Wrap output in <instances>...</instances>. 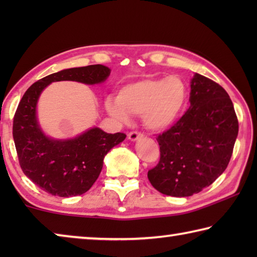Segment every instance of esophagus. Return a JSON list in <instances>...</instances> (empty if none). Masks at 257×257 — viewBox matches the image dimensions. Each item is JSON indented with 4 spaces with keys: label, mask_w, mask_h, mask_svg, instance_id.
<instances>
[{
    "label": "esophagus",
    "mask_w": 257,
    "mask_h": 257,
    "mask_svg": "<svg viewBox=\"0 0 257 257\" xmlns=\"http://www.w3.org/2000/svg\"><path fill=\"white\" fill-rule=\"evenodd\" d=\"M143 137V135L141 133H137V132H132L128 134V139L132 142H137L138 139H141Z\"/></svg>",
    "instance_id": "34e87169"
}]
</instances>
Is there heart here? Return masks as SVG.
I'll use <instances>...</instances> for the list:
<instances>
[{"label":"heart","mask_w":257,"mask_h":257,"mask_svg":"<svg viewBox=\"0 0 257 257\" xmlns=\"http://www.w3.org/2000/svg\"><path fill=\"white\" fill-rule=\"evenodd\" d=\"M186 103L187 88L181 78L150 77L121 87L116 99H106L105 107L120 122H128L129 114L142 115L147 129L162 133L180 120Z\"/></svg>","instance_id":"b5f03b06"}]
</instances>
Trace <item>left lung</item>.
<instances>
[{"mask_svg":"<svg viewBox=\"0 0 257 257\" xmlns=\"http://www.w3.org/2000/svg\"><path fill=\"white\" fill-rule=\"evenodd\" d=\"M190 106L180 120L160 135V162L147 177L168 196L188 197L213 184L228 167L238 136V120L228 93L195 73Z\"/></svg>","mask_w":257,"mask_h":257,"instance_id":"8db88e82","label":"left lung"}]
</instances>
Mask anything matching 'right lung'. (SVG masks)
Instances as JSON below:
<instances>
[{
  "label": "right lung",
  "instance_id": "obj_1",
  "mask_svg": "<svg viewBox=\"0 0 257 257\" xmlns=\"http://www.w3.org/2000/svg\"><path fill=\"white\" fill-rule=\"evenodd\" d=\"M111 70L102 64L64 69L33 84L24 94L14 119V141L20 167L35 185L60 197L85 194L99 176L105 155L120 143L122 133L106 134L92 127L72 138H53L43 132L37 116L41 94L54 81L98 85Z\"/></svg>",
  "mask_w": 257,
  "mask_h": 257
}]
</instances>
